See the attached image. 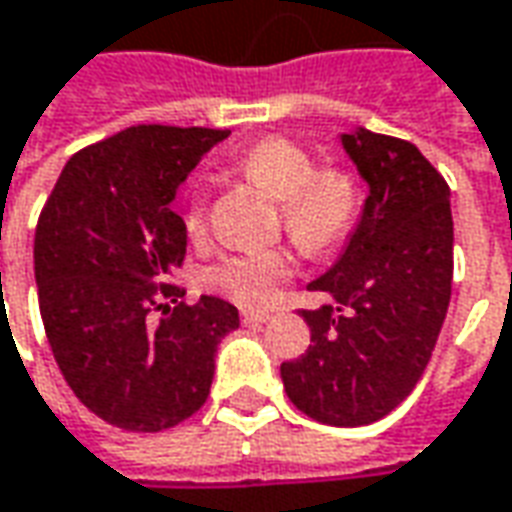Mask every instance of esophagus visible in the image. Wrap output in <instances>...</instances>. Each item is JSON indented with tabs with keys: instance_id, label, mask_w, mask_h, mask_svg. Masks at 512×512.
<instances>
[{
	"instance_id": "obj_1",
	"label": "esophagus",
	"mask_w": 512,
	"mask_h": 512,
	"mask_svg": "<svg viewBox=\"0 0 512 512\" xmlns=\"http://www.w3.org/2000/svg\"><path fill=\"white\" fill-rule=\"evenodd\" d=\"M243 325H263V322H269L271 314L269 311H241Z\"/></svg>"
}]
</instances>
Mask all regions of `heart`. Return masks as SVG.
<instances>
[{
  "label": "heart",
  "mask_w": 512,
  "mask_h": 512,
  "mask_svg": "<svg viewBox=\"0 0 512 512\" xmlns=\"http://www.w3.org/2000/svg\"><path fill=\"white\" fill-rule=\"evenodd\" d=\"M232 168L283 201L285 229L308 252H325L347 238L364 207V190L356 173L316 168L314 156L288 137L257 139L232 159ZM204 198V187H198L184 212V227L193 238L207 229ZM294 271V255L285 249H241L212 263L204 283L238 305L263 308L277 297L280 285L294 277Z\"/></svg>",
  "instance_id": "heart-1"
}]
</instances>
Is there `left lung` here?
Masks as SVG:
<instances>
[{"label":"left lung","instance_id":"1","mask_svg":"<svg viewBox=\"0 0 512 512\" xmlns=\"http://www.w3.org/2000/svg\"><path fill=\"white\" fill-rule=\"evenodd\" d=\"M370 196L342 257L311 291L336 305L300 311L311 344L280 375L291 403L328 426H367L415 389L437 344L454 277L451 190L412 142L342 134Z\"/></svg>","mask_w":512,"mask_h":512}]
</instances>
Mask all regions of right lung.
<instances>
[{"label": "right lung", "instance_id": "1", "mask_svg": "<svg viewBox=\"0 0 512 512\" xmlns=\"http://www.w3.org/2000/svg\"><path fill=\"white\" fill-rule=\"evenodd\" d=\"M227 134L131 125L72 156L38 215L33 260L52 356L78 401L117 429L162 431L196 415L215 350L241 325L227 300L187 305L168 283L187 252L170 204ZM154 310L159 326L147 322Z\"/></svg>", "mask_w": 512, "mask_h": 512}]
</instances>
